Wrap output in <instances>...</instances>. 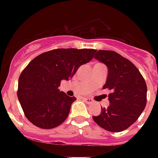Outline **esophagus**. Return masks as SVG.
I'll list each match as a JSON object with an SVG mask.
<instances>
[{
    "mask_svg": "<svg viewBox=\"0 0 158 158\" xmlns=\"http://www.w3.org/2000/svg\"><path fill=\"white\" fill-rule=\"evenodd\" d=\"M84 102H86V103L88 104H90L93 102V100L91 98H84Z\"/></svg>",
    "mask_w": 158,
    "mask_h": 158,
    "instance_id": "obj_1",
    "label": "esophagus"
}]
</instances>
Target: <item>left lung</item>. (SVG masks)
Returning <instances> with one entry per match:
<instances>
[{
  "label": "left lung",
  "instance_id": "obj_1",
  "mask_svg": "<svg viewBox=\"0 0 158 158\" xmlns=\"http://www.w3.org/2000/svg\"><path fill=\"white\" fill-rule=\"evenodd\" d=\"M94 58L107 66L108 76L103 89L110 90V105L102 107L93 119L110 132L126 130L138 120L147 103V84L137 67L113 51L99 50Z\"/></svg>",
  "mask_w": 158,
  "mask_h": 158
}]
</instances>
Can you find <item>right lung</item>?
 I'll return each mask as SVG.
<instances>
[{
    "instance_id": "right-lung-1",
    "label": "right lung",
    "mask_w": 158,
    "mask_h": 158,
    "mask_svg": "<svg viewBox=\"0 0 158 158\" xmlns=\"http://www.w3.org/2000/svg\"><path fill=\"white\" fill-rule=\"evenodd\" d=\"M97 50L60 48L38 55L19 75L17 96L24 115L42 129L64 122L76 100L58 89L63 79L72 78L79 66L93 59Z\"/></svg>"
}]
</instances>
